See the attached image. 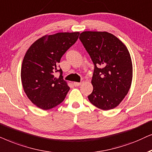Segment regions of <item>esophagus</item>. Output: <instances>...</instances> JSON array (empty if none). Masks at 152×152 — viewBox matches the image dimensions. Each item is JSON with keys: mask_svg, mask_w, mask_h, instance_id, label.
Listing matches in <instances>:
<instances>
[{"mask_svg": "<svg viewBox=\"0 0 152 152\" xmlns=\"http://www.w3.org/2000/svg\"><path fill=\"white\" fill-rule=\"evenodd\" d=\"M80 85H81V83H78V82H74V86L75 87H78V86H80Z\"/></svg>", "mask_w": 152, "mask_h": 152, "instance_id": "1", "label": "esophagus"}]
</instances>
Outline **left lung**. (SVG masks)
Here are the masks:
<instances>
[{"label":"left lung","instance_id":"left-lung-1","mask_svg":"<svg viewBox=\"0 0 152 152\" xmlns=\"http://www.w3.org/2000/svg\"><path fill=\"white\" fill-rule=\"evenodd\" d=\"M79 39L94 65L92 104L104 110L115 108L130 89L133 77L132 62L126 46L107 32L85 31Z\"/></svg>","mask_w":152,"mask_h":152}]
</instances>
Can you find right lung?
<instances>
[{
	"mask_svg": "<svg viewBox=\"0 0 152 152\" xmlns=\"http://www.w3.org/2000/svg\"><path fill=\"white\" fill-rule=\"evenodd\" d=\"M79 32H59L35 41L24 56L21 71L24 92L32 103L49 110L63 102L69 87L59 69L62 56L77 41ZM59 72V77L55 73Z\"/></svg>",
	"mask_w": 152,
	"mask_h": 152,
	"instance_id": "add662e5",
	"label": "right lung"
}]
</instances>
